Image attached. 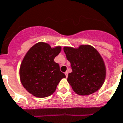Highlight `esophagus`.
Instances as JSON below:
<instances>
[{
    "instance_id": "obj_1",
    "label": "esophagus",
    "mask_w": 123,
    "mask_h": 123,
    "mask_svg": "<svg viewBox=\"0 0 123 123\" xmlns=\"http://www.w3.org/2000/svg\"><path fill=\"white\" fill-rule=\"evenodd\" d=\"M65 75H66V77H68V71H66L65 72Z\"/></svg>"
}]
</instances>
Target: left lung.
<instances>
[{
	"label": "left lung",
	"mask_w": 123,
	"mask_h": 123,
	"mask_svg": "<svg viewBox=\"0 0 123 123\" xmlns=\"http://www.w3.org/2000/svg\"><path fill=\"white\" fill-rule=\"evenodd\" d=\"M72 72L68 81L80 95H88L99 90L104 82L106 69L103 59L92 46L82 45L77 49L64 47Z\"/></svg>",
	"instance_id": "8db88e82"
}]
</instances>
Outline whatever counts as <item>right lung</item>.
Segmentation results:
<instances>
[{
  "label": "right lung",
  "mask_w": 123,
  "mask_h": 123,
  "mask_svg": "<svg viewBox=\"0 0 123 123\" xmlns=\"http://www.w3.org/2000/svg\"><path fill=\"white\" fill-rule=\"evenodd\" d=\"M61 50L60 46L52 48L47 43L38 42L24 57L20 66V80L24 88L35 97L51 95L60 81L66 78L54 61Z\"/></svg>",
  "instance_id": "obj_1"
}]
</instances>
